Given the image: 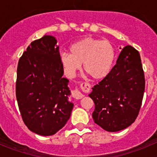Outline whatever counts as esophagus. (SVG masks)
I'll return each instance as SVG.
<instances>
[{
	"instance_id": "obj_1",
	"label": "esophagus",
	"mask_w": 157,
	"mask_h": 157,
	"mask_svg": "<svg viewBox=\"0 0 157 157\" xmlns=\"http://www.w3.org/2000/svg\"><path fill=\"white\" fill-rule=\"evenodd\" d=\"M81 86L82 87V88H86V83H82ZM73 96H74V98H76V99H81V98H82L83 97H84V95H83L78 90H75L74 91Z\"/></svg>"
}]
</instances>
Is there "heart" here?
I'll list each match as a JSON object with an SVG mask.
<instances>
[{"mask_svg":"<svg viewBox=\"0 0 157 157\" xmlns=\"http://www.w3.org/2000/svg\"><path fill=\"white\" fill-rule=\"evenodd\" d=\"M70 54H62L59 62L65 74L74 77L83 68L94 80H102L112 71L116 59L114 46L109 41L85 37L69 47Z\"/></svg>","mask_w":157,"mask_h":157,"instance_id":"1","label":"heart"}]
</instances>
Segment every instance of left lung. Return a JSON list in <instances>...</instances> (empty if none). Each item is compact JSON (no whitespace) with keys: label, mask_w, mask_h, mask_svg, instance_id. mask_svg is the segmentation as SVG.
Wrapping results in <instances>:
<instances>
[{"label":"left lung","mask_w":157,"mask_h":157,"mask_svg":"<svg viewBox=\"0 0 157 157\" xmlns=\"http://www.w3.org/2000/svg\"><path fill=\"white\" fill-rule=\"evenodd\" d=\"M145 76L140 54L127 45L108 77L92 88L95 123L109 132L130 127L138 116L145 91Z\"/></svg>","instance_id":"left-lung-1"}]
</instances>
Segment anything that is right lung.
Masks as SVG:
<instances>
[{"label":"right lung","mask_w":157,"mask_h":157,"mask_svg":"<svg viewBox=\"0 0 157 157\" xmlns=\"http://www.w3.org/2000/svg\"><path fill=\"white\" fill-rule=\"evenodd\" d=\"M56 44L51 35L34 41L17 67L16 94L20 114L30 131L42 136L53 135L63 128L74 107Z\"/></svg>","instance_id":"obj_1"}]
</instances>
